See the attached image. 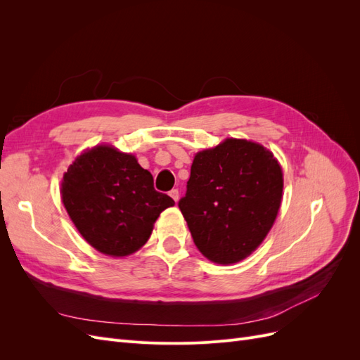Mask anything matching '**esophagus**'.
<instances>
[{
	"label": "esophagus",
	"instance_id": "obj_1",
	"mask_svg": "<svg viewBox=\"0 0 360 360\" xmlns=\"http://www.w3.org/2000/svg\"><path fill=\"white\" fill-rule=\"evenodd\" d=\"M169 197L174 200V201H179V197H180V195H179V189H172V191H169Z\"/></svg>",
	"mask_w": 360,
	"mask_h": 360
}]
</instances>
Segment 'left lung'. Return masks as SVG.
I'll return each instance as SVG.
<instances>
[{
	"label": "left lung",
	"instance_id": "1",
	"mask_svg": "<svg viewBox=\"0 0 360 360\" xmlns=\"http://www.w3.org/2000/svg\"><path fill=\"white\" fill-rule=\"evenodd\" d=\"M282 169L271 151L228 138L195 155L179 207L200 252L217 264L245 259L264 240L282 200Z\"/></svg>",
	"mask_w": 360,
	"mask_h": 360
}]
</instances>
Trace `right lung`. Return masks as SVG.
Listing matches in <instances>:
<instances>
[{
    "label": "right lung",
    "mask_w": 360,
    "mask_h": 360,
    "mask_svg": "<svg viewBox=\"0 0 360 360\" xmlns=\"http://www.w3.org/2000/svg\"><path fill=\"white\" fill-rule=\"evenodd\" d=\"M63 204L99 252L126 257L144 246L159 214L174 205L134 155L97 146L75 159L61 181Z\"/></svg>",
    "instance_id": "add662e5"
}]
</instances>
